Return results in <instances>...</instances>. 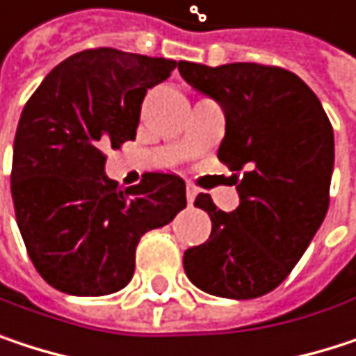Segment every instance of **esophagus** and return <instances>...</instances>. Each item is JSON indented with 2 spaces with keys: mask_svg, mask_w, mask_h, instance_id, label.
<instances>
[{
  "mask_svg": "<svg viewBox=\"0 0 356 356\" xmlns=\"http://www.w3.org/2000/svg\"><path fill=\"white\" fill-rule=\"evenodd\" d=\"M185 195H187V202L193 204V200H195V195H197V189H195L193 185H187V187H185Z\"/></svg>",
  "mask_w": 356,
  "mask_h": 356,
  "instance_id": "esophagus-1",
  "label": "esophagus"
}]
</instances>
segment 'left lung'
<instances>
[{
  "mask_svg": "<svg viewBox=\"0 0 356 356\" xmlns=\"http://www.w3.org/2000/svg\"><path fill=\"white\" fill-rule=\"evenodd\" d=\"M179 74L225 111L218 161L233 171L239 191L233 212L218 210L208 193L195 197L212 233L185 251V274L216 297H261L291 274L325 218L332 123L314 90L282 67L179 61Z\"/></svg>",
  "mask_w": 356,
  "mask_h": 356,
  "instance_id": "obj_1",
  "label": "left lung"
}]
</instances>
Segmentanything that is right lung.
Masks as SVG:
<instances>
[{
	"label": "right lung",
	"mask_w": 356,
	"mask_h": 356,
	"mask_svg": "<svg viewBox=\"0 0 356 356\" xmlns=\"http://www.w3.org/2000/svg\"><path fill=\"white\" fill-rule=\"evenodd\" d=\"M177 61L101 47L53 67L20 115L12 200L36 272L57 291L101 297L123 289L140 237L187 206L185 181L146 173L131 187L105 175V148L136 138L148 88Z\"/></svg>",
	"instance_id": "obj_1"
}]
</instances>
